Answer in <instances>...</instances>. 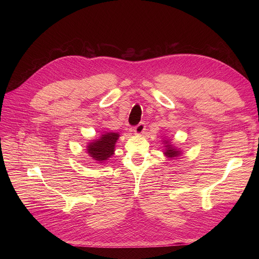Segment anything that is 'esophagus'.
Wrapping results in <instances>:
<instances>
[{
	"instance_id": "obj_1",
	"label": "esophagus",
	"mask_w": 259,
	"mask_h": 259,
	"mask_svg": "<svg viewBox=\"0 0 259 259\" xmlns=\"http://www.w3.org/2000/svg\"><path fill=\"white\" fill-rule=\"evenodd\" d=\"M133 131L135 132V134H138V135L144 133V131H145V124H144L143 122H140L139 124H137V125L134 127Z\"/></svg>"
}]
</instances>
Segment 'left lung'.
Instances as JSON below:
<instances>
[{"label":"left lung","mask_w":259,"mask_h":259,"mask_svg":"<svg viewBox=\"0 0 259 259\" xmlns=\"http://www.w3.org/2000/svg\"><path fill=\"white\" fill-rule=\"evenodd\" d=\"M166 143H167V142H166ZM166 147H167V150H166V152H165V155H166V156H168V157H170V158H173V157H177V156L179 155V151H177L176 149H174V147H172L171 145L167 144Z\"/></svg>","instance_id":"left-lung-1"}]
</instances>
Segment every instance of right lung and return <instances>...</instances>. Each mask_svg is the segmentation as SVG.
I'll list each match as a JSON object with an SVG mask.
<instances>
[{
  "instance_id": "1",
  "label": "right lung",
  "mask_w": 259,
  "mask_h": 259,
  "mask_svg": "<svg viewBox=\"0 0 259 259\" xmlns=\"http://www.w3.org/2000/svg\"><path fill=\"white\" fill-rule=\"evenodd\" d=\"M118 138V133L108 132L103 134L100 139H97L88 145V154L94 160L102 163V161L107 160V158L114 154L115 144Z\"/></svg>"
}]
</instances>
